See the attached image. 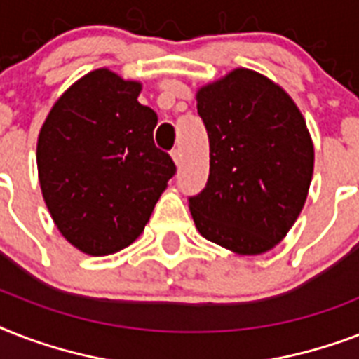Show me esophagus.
I'll list each match as a JSON object with an SVG mask.
<instances>
[{
  "label": "esophagus",
  "mask_w": 359,
  "mask_h": 359,
  "mask_svg": "<svg viewBox=\"0 0 359 359\" xmlns=\"http://www.w3.org/2000/svg\"><path fill=\"white\" fill-rule=\"evenodd\" d=\"M180 156H182V154H180V149H173V151H171V158H173L177 165L180 163Z\"/></svg>",
  "instance_id": "1"
}]
</instances>
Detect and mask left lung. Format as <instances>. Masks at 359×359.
I'll list each match as a JSON object with an SVG mask.
<instances>
[{
    "label": "left lung",
    "mask_w": 359,
    "mask_h": 359,
    "mask_svg": "<svg viewBox=\"0 0 359 359\" xmlns=\"http://www.w3.org/2000/svg\"><path fill=\"white\" fill-rule=\"evenodd\" d=\"M210 141V175L188 197L197 231L242 255L272 250L300 216L313 177V143L292 98L236 69L197 93Z\"/></svg>",
    "instance_id": "obj_1"
}]
</instances>
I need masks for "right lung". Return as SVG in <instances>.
Segmentation results:
<instances>
[{
  "mask_svg": "<svg viewBox=\"0 0 359 359\" xmlns=\"http://www.w3.org/2000/svg\"><path fill=\"white\" fill-rule=\"evenodd\" d=\"M141 86L108 69L78 80L48 115L36 143L42 197L61 235L89 255H109L143 233L177 173L154 145L158 115Z\"/></svg>",
  "mask_w": 359,
  "mask_h": 359,
  "instance_id": "1",
  "label": "right lung"
}]
</instances>
